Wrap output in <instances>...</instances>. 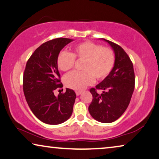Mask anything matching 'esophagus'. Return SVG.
Listing matches in <instances>:
<instances>
[{"instance_id":"esophagus-1","label":"esophagus","mask_w":159,"mask_h":159,"mask_svg":"<svg viewBox=\"0 0 159 159\" xmlns=\"http://www.w3.org/2000/svg\"><path fill=\"white\" fill-rule=\"evenodd\" d=\"M75 93H76V95H77V96H79L80 94L82 93V92L81 91H75Z\"/></svg>"}]
</instances>
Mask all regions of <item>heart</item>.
Wrapping results in <instances>:
<instances>
[{"label":"heart","mask_w":159,"mask_h":159,"mask_svg":"<svg viewBox=\"0 0 159 159\" xmlns=\"http://www.w3.org/2000/svg\"><path fill=\"white\" fill-rule=\"evenodd\" d=\"M75 59L83 60L82 71H74L64 77L66 87L82 89L95 80H102L111 72L115 64V54L109 47H103L92 41H84L75 45L72 52L61 51L57 56V64L59 70L66 72L74 67Z\"/></svg>","instance_id":"obj_1"}]
</instances>
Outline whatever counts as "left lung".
<instances>
[{
  "label": "left lung",
  "instance_id": "8db88e82",
  "mask_svg": "<svg viewBox=\"0 0 159 159\" xmlns=\"http://www.w3.org/2000/svg\"><path fill=\"white\" fill-rule=\"evenodd\" d=\"M109 43L116 55L114 67L102 82L89 89L93 100L88 107L92 117L101 123H112L124 113L135 88L133 65L120 46L102 39ZM102 90L99 94L97 90Z\"/></svg>",
  "mask_w": 159,
  "mask_h": 159
}]
</instances>
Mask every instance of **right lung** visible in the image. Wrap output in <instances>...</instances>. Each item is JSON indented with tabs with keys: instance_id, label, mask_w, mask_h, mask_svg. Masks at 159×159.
Instances as JSON below:
<instances>
[{
	"instance_id": "obj_1",
	"label": "right lung",
	"mask_w": 159,
	"mask_h": 159,
	"mask_svg": "<svg viewBox=\"0 0 159 159\" xmlns=\"http://www.w3.org/2000/svg\"><path fill=\"white\" fill-rule=\"evenodd\" d=\"M72 40L57 38L43 43L27 61L23 77V89L30 109L43 123L57 125L70 118L76 94L66 88L58 97L54 92L61 88L60 74L57 64V56Z\"/></svg>"
}]
</instances>
